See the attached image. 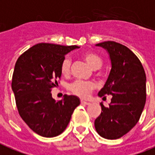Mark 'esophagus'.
Listing matches in <instances>:
<instances>
[{
	"label": "esophagus",
	"mask_w": 155,
	"mask_h": 155,
	"mask_svg": "<svg viewBox=\"0 0 155 155\" xmlns=\"http://www.w3.org/2000/svg\"><path fill=\"white\" fill-rule=\"evenodd\" d=\"M81 104H82V105H89L90 104V102H88V101H81Z\"/></svg>",
	"instance_id": "34e87169"
}]
</instances>
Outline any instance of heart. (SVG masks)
I'll return each mask as SVG.
<instances>
[{
    "instance_id": "b5f03b06",
    "label": "heart",
    "mask_w": 155,
    "mask_h": 155,
    "mask_svg": "<svg viewBox=\"0 0 155 155\" xmlns=\"http://www.w3.org/2000/svg\"><path fill=\"white\" fill-rule=\"evenodd\" d=\"M82 57L93 69H97L102 65L101 58L96 53L90 51L84 52L82 54ZM70 68H71V60L68 58H65L61 63L60 72L62 75L64 76L68 75L70 73ZM93 87H94V84L92 82L82 81V80H76L68 85V90L73 94L82 98L87 97Z\"/></svg>"
}]
</instances>
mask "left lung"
I'll use <instances>...</instances> for the list:
<instances>
[{
    "label": "left lung",
    "instance_id": "8db88e82",
    "mask_svg": "<svg viewBox=\"0 0 155 155\" xmlns=\"http://www.w3.org/2000/svg\"><path fill=\"white\" fill-rule=\"evenodd\" d=\"M97 46L107 49L111 62L109 77L98 96L112 97L108 107L100 103L101 113L95 120V128L101 137L116 140L140 120L146 101V76L140 59L126 46L114 41Z\"/></svg>",
    "mask_w": 155,
    "mask_h": 155
}]
</instances>
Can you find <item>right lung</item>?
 I'll return each mask as SVG.
<instances>
[{"label": "right lung", "mask_w": 155, "mask_h": 155, "mask_svg": "<svg viewBox=\"0 0 155 155\" xmlns=\"http://www.w3.org/2000/svg\"><path fill=\"white\" fill-rule=\"evenodd\" d=\"M78 48L40 43L23 53L15 63L11 87L18 111L33 131L43 137L63 133L80 105L76 96L64 95L63 100L55 101L51 94L61 78L65 55Z\"/></svg>", "instance_id": "obj_1"}]
</instances>
